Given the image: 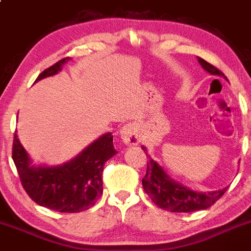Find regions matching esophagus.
Masks as SVG:
<instances>
[{
    "instance_id": "obj_1",
    "label": "esophagus",
    "mask_w": 251,
    "mask_h": 251,
    "mask_svg": "<svg viewBox=\"0 0 251 251\" xmlns=\"http://www.w3.org/2000/svg\"><path fill=\"white\" fill-rule=\"evenodd\" d=\"M121 138L126 145H138L140 141V131L136 123H126L121 129Z\"/></svg>"
}]
</instances>
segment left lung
Returning <instances> with one entry per match:
<instances>
[{"instance_id": "obj_1", "label": "left lung", "mask_w": 251, "mask_h": 251, "mask_svg": "<svg viewBox=\"0 0 251 251\" xmlns=\"http://www.w3.org/2000/svg\"><path fill=\"white\" fill-rule=\"evenodd\" d=\"M198 61L209 74L225 77L220 70L209 64L204 59L198 58ZM143 150L146 151L144 146ZM143 186L145 192L149 195L152 202L159 208L173 211V213H193L202 209H208L216 201L220 200L227 190L226 187L220 191L203 193L183 187L180 183L173 181L168 176L167 173L151 157H149V161H147L146 175L143 179Z\"/></svg>"}]
</instances>
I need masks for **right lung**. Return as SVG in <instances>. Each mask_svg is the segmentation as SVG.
<instances>
[{
    "label": "right lung",
    "instance_id": "1",
    "mask_svg": "<svg viewBox=\"0 0 251 251\" xmlns=\"http://www.w3.org/2000/svg\"><path fill=\"white\" fill-rule=\"evenodd\" d=\"M64 58L38 75L37 79L58 74ZM117 153L113 135L107 133L68 163L58 167H33L17 133L12 157L25 192L33 202L60 213H79L92 208L102 193L104 164Z\"/></svg>",
    "mask_w": 251,
    "mask_h": 251
}]
</instances>
